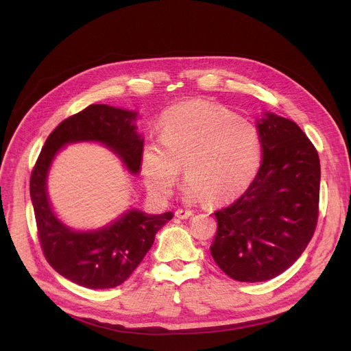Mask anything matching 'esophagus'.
<instances>
[{"label":"esophagus","mask_w":351,"mask_h":351,"mask_svg":"<svg viewBox=\"0 0 351 351\" xmlns=\"http://www.w3.org/2000/svg\"><path fill=\"white\" fill-rule=\"evenodd\" d=\"M175 215H176L178 218H180V219H187L189 217L193 215V211H190V210H176V211H175Z\"/></svg>","instance_id":"1"}]
</instances>
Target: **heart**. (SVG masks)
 <instances>
[{
  "label": "heart",
  "instance_id": "obj_1",
  "mask_svg": "<svg viewBox=\"0 0 351 351\" xmlns=\"http://www.w3.org/2000/svg\"><path fill=\"white\" fill-rule=\"evenodd\" d=\"M261 138L253 123L226 108L191 99L168 110L161 138L144 143L140 167L147 189L168 198L184 168L183 194L218 204L243 193L261 164Z\"/></svg>",
  "mask_w": 351,
  "mask_h": 351
}]
</instances>
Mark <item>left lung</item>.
<instances>
[{
  "label": "left lung",
  "mask_w": 351,
  "mask_h": 351,
  "mask_svg": "<svg viewBox=\"0 0 351 351\" xmlns=\"http://www.w3.org/2000/svg\"><path fill=\"white\" fill-rule=\"evenodd\" d=\"M263 164L244 194L217 213L210 247L217 265L239 282L269 280L308 245L318 219L321 167L315 147L287 118L256 121Z\"/></svg>",
  "instance_id": "left-lung-1"
}]
</instances>
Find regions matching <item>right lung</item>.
<instances>
[{
    "instance_id": "add662e5",
    "label": "right lung",
    "mask_w": 351,
    "mask_h": 351,
    "mask_svg": "<svg viewBox=\"0 0 351 351\" xmlns=\"http://www.w3.org/2000/svg\"><path fill=\"white\" fill-rule=\"evenodd\" d=\"M137 117L136 111L107 104L88 106L47 137L32 172L30 198L44 256L60 275L87 289L122 285L173 214H147L132 207L101 228L76 230L58 218L49 202L48 173L68 144L98 143L114 153L130 175H138L144 137L137 132Z\"/></svg>"
}]
</instances>
